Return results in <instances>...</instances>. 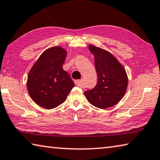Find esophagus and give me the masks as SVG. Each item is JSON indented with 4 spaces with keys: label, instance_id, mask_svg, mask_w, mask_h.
<instances>
[{
    "label": "esophagus",
    "instance_id": "1",
    "mask_svg": "<svg viewBox=\"0 0 160 160\" xmlns=\"http://www.w3.org/2000/svg\"><path fill=\"white\" fill-rule=\"evenodd\" d=\"M75 85H76V86L82 87V80H75Z\"/></svg>",
    "mask_w": 160,
    "mask_h": 160
}]
</instances>
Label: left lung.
<instances>
[{"label":"left lung","instance_id":"left-lung-1","mask_svg":"<svg viewBox=\"0 0 160 160\" xmlns=\"http://www.w3.org/2000/svg\"><path fill=\"white\" fill-rule=\"evenodd\" d=\"M89 49L94 56L97 83L94 88L84 94L94 107L102 109L112 107L125 95L128 87L126 70L108 51L91 44Z\"/></svg>","mask_w":160,"mask_h":160}]
</instances>
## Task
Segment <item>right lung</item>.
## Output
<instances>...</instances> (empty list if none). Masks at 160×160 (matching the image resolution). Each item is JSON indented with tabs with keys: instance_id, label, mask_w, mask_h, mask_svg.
Listing matches in <instances>:
<instances>
[{
	"instance_id": "obj_1",
	"label": "right lung",
	"mask_w": 160,
	"mask_h": 160,
	"mask_svg": "<svg viewBox=\"0 0 160 160\" xmlns=\"http://www.w3.org/2000/svg\"><path fill=\"white\" fill-rule=\"evenodd\" d=\"M67 51L61 47L48 48L42 53L29 72L27 86L29 96L39 106L47 109L63 103L75 86L63 69Z\"/></svg>"
}]
</instances>
